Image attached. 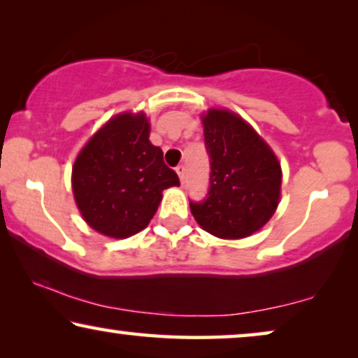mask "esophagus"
<instances>
[{"mask_svg": "<svg viewBox=\"0 0 358 358\" xmlns=\"http://www.w3.org/2000/svg\"><path fill=\"white\" fill-rule=\"evenodd\" d=\"M177 173H178V177H180V181H181V183H183L185 178H186V167H185V165H178Z\"/></svg>", "mask_w": 358, "mask_h": 358, "instance_id": "esophagus-1", "label": "esophagus"}]
</instances>
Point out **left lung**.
<instances>
[{
    "mask_svg": "<svg viewBox=\"0 0 358 358\" xmlns=\"http://www.w3.org/2000/svg\"><path fill=\"white\" fill-rule=\"evenodd\" d=\"M209 154V191L191 214L201 229L219 238H245L273 217L279 204L282 170L273 149L256 131L229 110L203 115Z\"/></svg>",
    "mask_w": 358,
    "mask_h": 358,
    "instance_id": "obj_1",
    "label": "left lung"
}]
</instances>
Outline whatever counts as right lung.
Segmentation results:
<instances>
[{
    "label": "right lung",
    "mask_w": 358,
    "mask_h": 358,
    "mask_svg": "<svg viewBox=\"0 0 358 358\" xmlns=\"http://www.w3.org/2000/svg\"><path fill=\"white\" fill-rule=\"evenodd\" d=\"M149 133L145 113H120L79 152L73 167L74 199L99 234L112 238L138 234L154 217L162 191L180 185Z\"/></svg>",
    "instance_id": "add662e5"
}]
</instances>
